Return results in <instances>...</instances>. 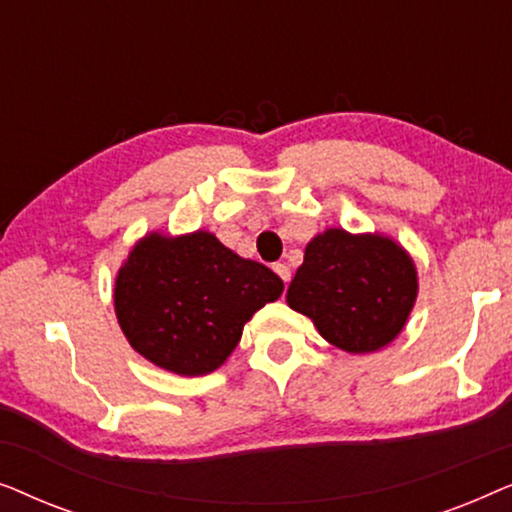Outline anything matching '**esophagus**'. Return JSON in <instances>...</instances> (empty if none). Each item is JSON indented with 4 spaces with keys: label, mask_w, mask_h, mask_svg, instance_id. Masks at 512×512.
<instances>
[{
    "label": "esophagus",
    "mask_w": 512,
    "mask_h": 512,
    "mask_svg": "<svg viewBox=\"0 0 512 512\" xmlns=\"http://www.w3.org/2000/svg\"><path fill=\"white\" fill-rule=\"evenodd\" d=\"M272 270H275L277 275L282 277L284 284L291 282V268H289V265H286V263H275V265H272Z\"/></svg>",
    "instance_id": "esophagus-1"
}]
</instances>
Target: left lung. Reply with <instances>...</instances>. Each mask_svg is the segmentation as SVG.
<instances>
[{"label":"left lung","instance_id":"obj_1","mask_svg":"<svg viewBox=\"0 0 512 512\" xmlns=\"http://www.w3.org/2000/svg\"><path fill=\"white\" fill-rule=\"evenodd\" d=\"M417 293L415 261L394 237L326 228L307 242L286 303L333 347L373 354L401 335Z\"/></svg>","mask_w":512,"mask_h":512}]
</instances>
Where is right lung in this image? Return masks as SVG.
<instances>
[{"mask_svg":"<svg viewBox=\"0 0 512 512\" xmlns=\"http://www.w3.org/2000/svg\"><path fill=\"white\" fill-rule=\"evenodd\" d=\"M282 291L275 272L209 230H151L116 272L114 310L137 354L174 375L200 377L226 363L244 324Z\"/></svg>","mask_w":512,"mask_h":512,"instance_id":"add662e5","label":"right lung"}]
</instances>
